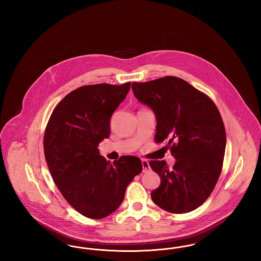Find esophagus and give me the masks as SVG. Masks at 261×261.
<instances>
[{
    "mask_svg": "<svg viewBox=\"0 0 261 261\" xmlns=\"http://www.w3.org/2000/svg\"><path fill=\"white\" fill-rule=\"evenodd\" d=\"M142 166H143V172H144V173L149 171V162H147V161H142Z\"/></svg>",
    "mask_w": 261,
    "mask_h": 261,
    "instance_id": "1",
    "label": "esophagus"
}]
</instances>
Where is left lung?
Here are the masks:
<instances>
[{
    "label": "left lung",
    "instance_id": "obj_1",
    "mask_svg": "<svg viewBox=\"0 0 261 261\" xmlns=\"http://www.w3.org/2000/svg\"><path fill=\"white\" fill-rule=\"evenodd\" d=\"M137 99L155 114V143L166 141L176 160L151 161L161 185L151 192L153 202L172 213L200 206L217 183L223 165L226 132L215 103L187 81L166 76L132 83Z\"/></svg>",
    "mask_w": 261,
    "mask_h": 261
}]
</instances>
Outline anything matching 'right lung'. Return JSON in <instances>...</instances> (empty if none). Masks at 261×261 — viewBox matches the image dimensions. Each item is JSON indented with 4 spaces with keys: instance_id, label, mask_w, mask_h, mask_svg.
<instances>
[{
    "instance_id": "obj_1",
    "label": "right lung",
    "mask_w": 261,
    "mask_h": 261,
    "mask_svg": "<svg viewBox=\"0 0 261 261\" xmlns=\"http://www.w3.org/2000/svg\"><path fill=\"white\" fill-rule=\"evenodd\" d=\"M130 82L78 88L60 101L44 136V151L55 184L82 215L100 219L116 211L127 186L142 172L133 155L111 162L99 144L111 133L112 113L126 98Z\"/></svg>"
}]
</instances>
